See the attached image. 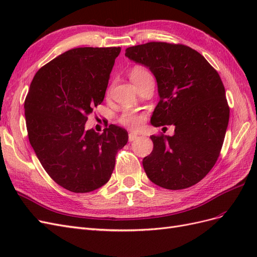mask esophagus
<instances>
[{"instance_id": "obj_1", "label": "esophagus", "mask_w": 257, "mask_h": 257, "mask_svg": "<svg viewBox=\"0 0 257 257\" xmlns=\"http://www.w3.org/2000/svg\"><path fill=\"white\" fill-rule=\"evenodd\" d=\"M137 138H138V135H136L134 133H130L128 134V141L130 142H134V141H136Z\"/></svg>"}]
</instances>
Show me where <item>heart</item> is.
<instances>
[{
	"label": "heart",
	"instance_id": "heart-1",
	"mask_svg": "<svg viewBox=\"0 0 257 257\" xmlns=\"http://www.w3.org/2000/svg\"><path fill=\"white\" fill-rule=\"evenodd\" d=\"M145 74H148V72L146 71V69L142 68V67H135L132 69V72L130 74V77H131V80H136L138 79L139 77L145 75ZM145 121V116L143 114H139V113H136L134 111H126L124 112L121 118H120V122L122 124H124V125H126L128 127H132V128H138L141 127L143 125V123Z\"/></svg>",
	"mask_w": 257,
	"mask_h": 257
}]
</instances>
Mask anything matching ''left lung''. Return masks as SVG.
Wrapping results in <instances>:
<instances>
[{"mask_svg":"<svg viewBox=\"0 0 257 257\" xmlns=\"http://www.w3.org/2000/svg\"><path fill=\"white\" fill-rule=\"evenodd\" d=\"M125 57L147 66L158 83L153 126L174 125L173 136H150L143 160L150 180L167 190L199 182L215 164L226 133L229 108L219 74L188 46L151 42L130 47Z\"/></svg>","mask_w":257,"mask_h":257,"instance_id":"8db88e82","label":"left lung"}]
</instances>
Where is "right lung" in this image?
Instances as JSON below:
<instances>
[{
	"instance_id": "add662e5",
	"label": "right lung",
	"mask_w": 257,
	"mask_h": 257,
	"mask_svg": "<svg viewBox=\"0 0 257 257\" xmlns=\"http://www.w3.org/2000/svg\"><path fill=\"white\" fill-rule=\"evenodd\" d=\"M120 47L75 48L43 66L31 82L25 113L31 146L47 174L74 193L109 180L127 132L110 124L85 130L88 114L104 100Z\"/></svg>"
}]
</instances>
